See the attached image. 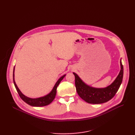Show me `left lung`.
Here are the masks:
<instances>
[{
	"label": "left lung",
	"instance_id": "8db88e82",
	"mask_svg": "<svg viewBox=\"0 0 135 135\" xmlns=\"http://www.w3.org/2000/svg\"><path fill=\"white\" fill-rule=\"evenodd\" d=\"M120 70L113 82L105 88H94L85 84L76 73L75 84L78 95L85 102L89 104H99L107 103L115 96L122 82L123 76V66L120 60Z\"/></svg>",
	"mask_w": 135,
	"mask_h": 135
}]
</instances>
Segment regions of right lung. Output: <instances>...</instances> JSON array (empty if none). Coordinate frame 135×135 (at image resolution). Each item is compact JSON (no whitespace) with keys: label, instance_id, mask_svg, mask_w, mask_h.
Wrapping results in <instances>:
<instances>
[{"label":"right lung","instance_id":"obj_1","mask_svg":"<svg viewBox=\"0 0 135 135\" xmlns=\"http://www.w3.org/2000/svg\"><path fill=\"white\" fill-rule=\"evenodd\" d=\"M14 73H15V67L13 69V83H14L16 90H17L20 97L21 98V99L24 102H25V103H27V104H28L30 106H32V107H44V106L48 105L52 103L53 100L55 99L56 95L57 87H58V85H59L60 83L61 82V81L64 79V78L65 76V75H66V74H65L60 78L59 80L57 81V82L56 83L55 85H54V88H53V89H52V91L48 94H47V95L44 96L43 97H38V98H35V99H32V98L28 97L26 96L25 95H24L23 94L21 91H20V90L18 88L17 84H16V82L15 81Z\"/></svg>","mask_w":135,"mask_h":135}]
</instances>
